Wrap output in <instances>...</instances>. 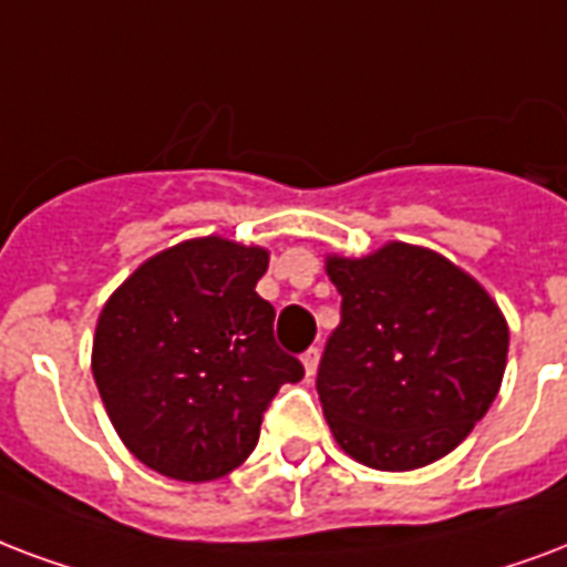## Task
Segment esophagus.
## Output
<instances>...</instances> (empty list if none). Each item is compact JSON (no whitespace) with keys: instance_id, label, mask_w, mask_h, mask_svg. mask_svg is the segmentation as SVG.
<instances>
[{"instance_id":"1","label":"esophagus","mask_w":567,"mask_h":567,"mask_svg":"<svg viewBox=\"0 0 567 567\" xmlns=\"http://www.w3.org/2000/svg\"><path fill=\"white\" fill-rule=\"evenodd\" d=\"M318 362H321V351H318V348H309V351L302 353V369H306V378H315Z\"/></svg>"}]
</instances>
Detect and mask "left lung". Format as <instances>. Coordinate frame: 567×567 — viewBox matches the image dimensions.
Segmentation results:
<instances>
[{
	"mask_svg": "<svg viewBox=\"0 0 567 567\" xmlns=\"http://www.w3.org/2000/svg\"><path fill=\"white\" fill-rule=\"evenodd\" d=\"M341 321L318 365L330 431L353 461L404 473L434 464L494 404L508 323L491 293L434 249L380 246L327 258Z\"/></svg>",
	"mask_w": 567,
	"mask_h": 567,
	"instance_id": "obj_1",
	"label": "left lung"
}]
</instances>
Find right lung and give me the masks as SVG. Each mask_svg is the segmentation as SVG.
<instances>
[{"label": "right lung", "instance_id": "right-lung-1", "mask_svg": "<svg viewBox=\"0 0 567 567\" xmlns=\"http://www.w3.org/2000/svg\"><path fill=\"white\" fill-rule=\"evenodd\" d=\"M270 252L196 237L140 265L97 318L92 374L121 443L178 482H214L252 455L267 404L302 378L258 297Z\"/></svg>", "mask_w": 567, "mask_h": 567}]
</instances>
